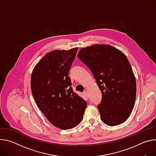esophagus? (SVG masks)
Returning <instances> with one entry per match:
<instances>
[{
  "mask_svg": "<svg viewBox=\"0 0 156 156\" xmlns=\"http://www.w3.org/2000/svg\"><path fill=\"white\" fill-rule=\"evenodd\" d=\"M83 94H84V96H86V97H87V98H88V94H89V93H88V92H87V91H84Z\"/></svg>",
  "mask_w": 156,
  "mask_h": 156,
  "instance_id": "obj_1",
  "label": "esophagus"
}]
</instances>
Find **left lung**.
<instances>
[{"mask_svg":"<svg viewBox=\"0 0 156 156\" xmlns=\"http://www.w3.org/2000/svg\"><path fill=\"white\" fill-rule=\"evenodd\" d=\"M78 57L90 69L102 92L98 105L101 120L108 126L125 122L134 107L136 83L126 55L107 44L83 48Z\"/></svg>","mask_w":156,"mask_h":156,"instance_id":"left-lung-1","label":"left lung"}]
</instances>
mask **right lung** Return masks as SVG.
Wrapping results in <instances>:
<instances>
[{"label": "right lung", "mask_w": 156, "mask_h": 156, "mask_svg": "<svg viewBox=\"0 0 156 156\" xmlns=\"http://www.w3.org/2000/svg\"><path fill=\"white\" fill-rule=\"evenodd\" d=\"M78 48L54 50L36 64L31 76L34 101L55 126L69 129L83 120L86 102L73 92L69 73Z\"/></svg>", "instance_id": "add662e5"}]
</instances>
